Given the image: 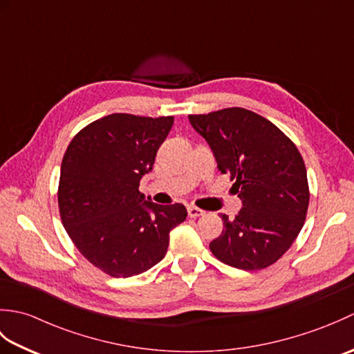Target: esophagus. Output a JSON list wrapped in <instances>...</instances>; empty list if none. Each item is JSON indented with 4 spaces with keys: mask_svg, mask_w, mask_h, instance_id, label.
Here are the masks:
<instances>
[{
    "mask_svg": "<svg viewBox=\"0 0 354 354\" xmlns=\"http://www.w3.org/2000/svg\"><path fill=\"white\" fill-rule=\"evenodd\" d=\"M187 212H189L190 217H199V216H204L205 214L204 209H201L198 207H193V205H190L189 208H187Z\"/></svg>",
    "mask_w": 354,
    "mask_h": 354,
    "instance_id": "esophagus-1",
    "label": "esophagus"
}]
</instances>
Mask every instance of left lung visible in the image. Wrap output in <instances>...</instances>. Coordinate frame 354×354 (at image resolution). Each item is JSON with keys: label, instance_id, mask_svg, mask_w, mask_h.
Returning a JSON list of instances; mask_svg holds the SVG:
<instances>
[{"label": "left lung", "instance_id": "1", "mask_svg": "<svg viewBox=\"0 0 354 354\" xmlns=\"http://www.w3.org/2000/svg\"><path fill=\"white\" fill-rule=\"evenodd\" d=\"M217 169L231 176L242 201L234 219L222 214V234L209 243L216 259L243 270L275 263L301 231L309 184L301 153L269 120L243 108L189 115Z\"/></svg>", "mask_w": 354, "mask_h": 354}]
</instances>
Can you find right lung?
Instances as JSON below:
<instances>
[{"label": "right lung", "mask_w": 354, "mask_h": 354, "mask_svg": "<svg viewBox=\"0 0 354 354\" xmlns=\"http://www.w3.org/2000/svg\"><path fill=\"white\" fill-rule=\"evenodd\" d=\"M173 117L111 114L84 127L61 165L57 202L73 243L111 277H132L160 263L183 204L158 205L138 187L153 169Z\"/></svg>", "instance_id": "obj_1"}]
</instances>
